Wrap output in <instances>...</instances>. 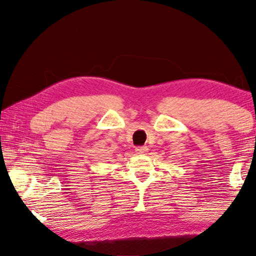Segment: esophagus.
I'll list each match as a JSON object with an SVG mask.
<instances>
[{
	"instance_id": "esophagus-1",
	"label": "esophagus",
	"mask_w": 256,
	"mask_h": 256,
	"mask_svg": "<svg viewBox=\"0 0 256 256\" xmlns=\"http://www.w3.org/2000/svg\"><path fill=\"white\" fill-rule=\"evenodd\" d=\"M135 152L138 155H146V154L148 152V148H146V146H138V148L135 149Z\"/></svg>"
}]
</instances>
